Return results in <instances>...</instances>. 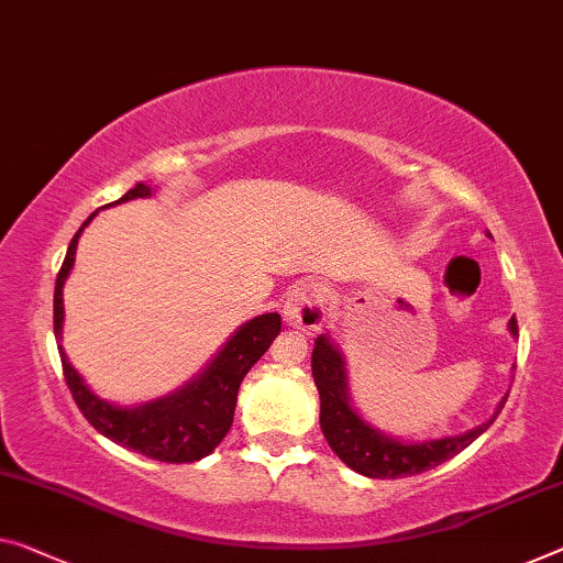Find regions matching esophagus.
Segmentation results:
<instances>
[{
	"instance_id": "1",
	"label": "esophagus",
	"mask_w": 563,
	"mask_h": 563,
	"mask_svg": "<svg viewBox=\"0 0 563 563\" xmlns=\"http://www.w3.org/2000/svg\"><path fill=\"white\" fill-rule=\"evenodd\" d=\"M327 319V299L322 284L314 279H305L294 284L287 294V305H284V322L294 330L314 334Z\"/></svg>"
}]
</instances>
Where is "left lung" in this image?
I'll use <instances>...</instances> for the list:
<instances>
[{"label":"left lung","mask_w":563,"mask_h":563,"mask_svg":"<svg viewBox=\"0 0 563 563\" xmlns=\"http://www.w3.org/2000/svg\"><path fill=\"white\" fill-rule=\"evenodd\" d=\"M508 330L518 336L516 317L508 322ZM311 375H314L319 400H322L319 426H322L327 443L340 455L342 463H347L352 471L367 475V478H405V475H418L435 468V465L465 451L475 438L483 435L506 405L504 397L498 412L488 422L465 432V435L405 445L400 440H393L369 428L352 410L347 400V383H344V362L324 334L317 336L314 350H311Z\"/></svg>","instance_id":"8db88e82"}]
</instances>
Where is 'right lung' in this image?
I'll return each instance as SVG.
<instances>
[{"label":"right lung","mask_w":563,"mask_h":563,"mask_svg":"<svg viewBox=\"0 0 563 563\" xmlns=\"http://www.w3.org/2000/svg\"><path fill=\"white\" fill-rule=\"evenodd\" d=\"M151 196V188L145 184H135L120 201L131 198ZM98 213V211H95ZM92 213V216H95ZM92 216L82 223L80 231L75 233L67 249V256L59 266L55 282V336L59 342L63 334V287L67 274L75 264V249L82 229L92 221ZM282 330L279 314H262L246 322L241 330L231 336L216 360L198 375L194 383H188L184 390L161 397L155 402H145L141 408H118L100 400L85 387L82 377L67 362L63 344H57L59 360H63L65 383L70 387L73 400L77 408L88 418L90 426L110 438L112 443L141 453L145 457L163 463H194L209 455L216 445L227 438L233 422V410H236L239 385L246 377V372L256 365V360L269 350L274 336Z\"/></svg>","instance_id":"right-lung-1"}]
</instances>
